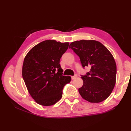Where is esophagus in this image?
<instances>
[{
    "label": "esophagus",
    "mask_w": 131,
    "mask_h": 131,
    "mask_svg": "<svg viewBox=\"0 0 131 131\" xmlns=\"http://www.w3.org/2000/svg\"><path fill=\"white\" fill-rule=\"evenodd\" d=\"M77 78V75H75L74 76L72 77V80H74V79H75Z\"/></svg>",
    "instance_id": "obj_1"
}]
</instances>
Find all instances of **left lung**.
<instances>
[{
  "mask_svg": "<svg viewBox=\"0 0 131 131\" xmlns=\"http://www.w3.org/2000/svg\"><path fill=\"white\" fill-rule=\"evenodd\" d=\"M69 48L80 57L82 67H90L89 72L81 75L83 85L79 92L82 98L91 103L105 100L116 83V65L112 54L102 43L92 40L72 42Z\"/></svg>",
  "mask_w": 131,
  "mask_h": 131,
  "instance_id": "1",
  "label": "left lung"
}]
</instances>
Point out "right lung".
<instances>
[{"instance_id":"add662e5","label":"right lung","mask_w":131,"mask_h":131,"mask_svg":"<svg viewBox=\"0 0 131 131\" xmlns=\"http://www.w3.org/2000/svg\"><path fill=\"white\" fill-rule=\"evenodd\" d=\"M69 42L47 40L34 46L25 57L22 77L28 91L38 104L51 106L62 97L63 87L71 81L63 76L59 61Z\"/></svg>"}]
</instances>
